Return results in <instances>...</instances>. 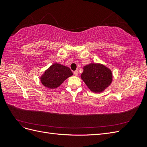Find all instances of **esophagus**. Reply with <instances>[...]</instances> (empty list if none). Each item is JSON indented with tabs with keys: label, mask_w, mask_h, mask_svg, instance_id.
I'll use <instances>...</instances> for the list:
<instances>
[{
	"label": "esophagus",
	"mask_w": 147,
	"mask_h": 147,
	"mask_svg": "<svg viewBox=\"0 0 147 147\" xmlns=\"http://www.w3.org/2000/svg\"><path fill=\"white\" fill-rule=\"evenodd\" d=\"M74 74L75 75V76H78V70H75L74 72Z\"/></svg>",
	"instance_id": "34e87169"
}]
</instances>
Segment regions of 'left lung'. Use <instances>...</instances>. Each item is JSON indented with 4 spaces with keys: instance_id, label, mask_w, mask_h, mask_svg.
I'll list each match as a JSON object with an SVG mask.
<instances>
[{
    "instance_id": "left-lung-1",
    "label": "left lung",
    "mask_w": 147,
    "mask_h": 147,
    "mask_svg": "<svg viewBox=\"0 0 147 147\" xmlns=\"http://www.w3.org/2000/svg\"><path fill=\"white\" fill-rule=\"evenodd\" d=\"M81 78L92 92L99 93L104 91L112 83L113 74L104 64L91 63L83 67Z\"/></svg>"
}]
</instances>
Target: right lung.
Listing matches in <instances>:
<instances>
[{
    "label": "right lung",
    "mask_w": 147,
    "mask_h": 147,
    "mask_svg": "<svg viewBox=\"0 0 147 147\" xmlns=\"http://www.w3.org/2000/svg\"><path fill=\"white\" fill-rule=\"evenodd\" d=\"M72 75L73 73L68 67L55 63L45 70L40 79L44 86L53 90L58 88L67 78Z\"/></svg>",
    "instance_id": "obj_1"
}]
</instances>
